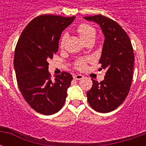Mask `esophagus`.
<instances>
[{"mask_svg":"<svg viewBox=\"0 0 146 146\" xmlns=\"http://www.w3.org/2000/svg\"><path fill=\"white\" fill-rule=\"evenodd\" d=\"M73 78L75 80H80L84 78V76L81 74H75V75H73Z\"/></svg>","mask_w":146,"mask_h":146,"instance_id":"1","label":"esophagus"}]
</instances>
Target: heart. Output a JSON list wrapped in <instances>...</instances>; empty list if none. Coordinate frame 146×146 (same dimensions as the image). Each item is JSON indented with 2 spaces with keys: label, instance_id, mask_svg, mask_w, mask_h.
<instances>
[{
  "label": "heart",
  "instance_id": "1",
  "mask_svg": "<svg viewBox=\"0 0 146 146\" xmlns=\"http://www.w3.org/2000/svg\"><path fill=\"white\" fill-rule=\"evenodd\" d=\"M77 33L79 34V36L80 38L82 39L84 41H85L91 38H95L96 36V30L94 27L89 25V24L83 23L80 24L78 28H77ZM67 38V34L66 33H64L60 40V45L61 46H63L65 40ZM86 66V60L85 59H83L80 58L79 60H77L76 62V66L77 69L80 70H82L84 69Z\"/></svg>",
  "mask_w": 146,
  "mask_h": 146
}]
</instances>
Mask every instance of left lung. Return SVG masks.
<instances>
[{
	"label": "left lung",
	"instance_id": "obj_1",
	"mask_svg": "<svg viewBox=\"0 0 146 146\" xmlns=\"http://www.w3.org/2000/svg\"><path fill=\"white\" fill-rule=\"evenodd\" d=\"M84 19L99 25L105 40L99 63L106 70L104 80L92 79L87 92L91 107L99 113H110L125 100L131 85L135 56L128 35L115 21L102 15L85 16Z\"/></svg>",
	"mask_w": 146,
	"mask_h": 146
}]
</instances>
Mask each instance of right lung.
<instances>
[{"instance_id":"right-lung-1","label":"right lung","mask_w":146,"mask_h":146,"mask_svg":"<svg viewBox=\"0 0 146 146\" xmlns=\"http://www.w3.org/2000/svg\"><path fill=\"white\" fill-rule=\"evenodd\" d=\"M74 19L75 16H37L22 32L15 47L14 69L19 88L31 108L44 115L62 108L73 80L66 72L51 80L48 60L58 50L62 32Z\"/></svg>"}]
</instances>
